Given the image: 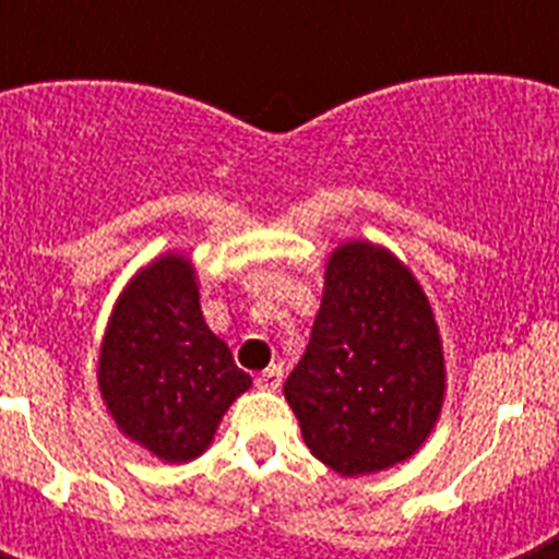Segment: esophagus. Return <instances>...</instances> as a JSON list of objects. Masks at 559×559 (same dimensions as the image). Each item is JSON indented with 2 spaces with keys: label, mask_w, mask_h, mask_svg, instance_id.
<instances>
[{
  "label": "esophagus",
  "mask_w": 559,
  "mask_h": 559,
  "mask_svg": "<svg viewBox=\"0 0 559 559\" xmlns=\"http://www.w3.org/2000/svg\"><path fill=\"white\" fill-rule=\"evenodd\" d=\"M280 383H283V367H276V364L257 374V389H263V392H274L280 389Z\"/></svg>",
  "instance_id": "esophagus-1"
}]
</instances>
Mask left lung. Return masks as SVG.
Listing matches in <instances>:
<instances>
[{
	"label": "left lung",
	"mask_w": 559,
	"mask_h": 559,
	"mask_svg": "<svg viewBox=\"0 0 559 559\" xmlns=\"http://www.w3.org/2000/svg\"><path fill=\"white\" fill-rule=\"evenodd\" d=\"M445 380L442 335L412 269L369 240L333 249L310 344L283 386L310 453L349 478L406 462L437 426Z\"/></svg>",
	"instance_id": "obj_1"
}]
</instances>
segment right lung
<instances>
[{"instance_id": "right-lung-1", "label": "right lung", "mask_w": 559, "mask_h": 559, "mask_svg": "<svg viewBox=\"0 0 559 559\" xmlns=\"http://www.w3.org/2000/svg\"><path fill=\"white\" fill-rule=\"evenodd\" d=\"M97 386L120 433L170 464L199 459L251 378L201 313L199 276L167 251L128 280L108 316Z\"/></svg>"}]
</instances>
